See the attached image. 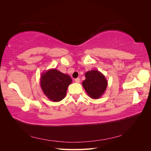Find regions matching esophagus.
Returning <instances> with one entry per match:
<instances>
[{"mask_svg": "<svg viewBox=\"0 0 151 151\" xmlns=\"http://www.w3.org/2000/svg\"><path fill=\"white\" fill-rule=\"evenodd\" d=\"M75 82L76 83H80V79L79 78H77V79H75Z\"/></svg>", "mask_w": 151, "mask_h": 151, "instance_id": "obj_1", "label": "esophagus"}]
</instances>
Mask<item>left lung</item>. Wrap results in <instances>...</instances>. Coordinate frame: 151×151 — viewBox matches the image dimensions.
Listing matches in <instances>:
<instances>
[{"label": "left lung", "mask_w": 151, "mask_h": 151, "mask_svg": "<svg viewBox=\"0 0 151 151\" xmlns=\"http://www.w3.org/2000/svg\"><path fill=\"white\" fill-rule=\"evenodd\" d=\"M86 79L83 81V86L89 96L94 99L101 98L108 86L105 76L98 70H92L86 72Z\"/></svg>", "instance_id": "obj_1"}]
</instances>
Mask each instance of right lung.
Returning a JSON list of instances; mask_svg holds the SVG:
<instances>
[{"label": "right lung", "mask_w": 151, "mask_h": 151, "mask_svg": "<svg viewBox=\"0 0 151 151\" xmlns=\"http://www.w3.org/2000/svg\"><path fill=\"white\" fill-rule=\"evenodd\" d=\"M71 77L55 68L43 72L40 77V86L44 94L53 102H58L65 97Z\"/></svg>", "instance_id": "obj_1"}]
</instances>
